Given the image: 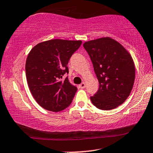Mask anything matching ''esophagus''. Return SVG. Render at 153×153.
<instances>
[{
  "mask_svg": "<svg viewBox=\"0 0 153 153\" xmlns=\"http://www.w3.org/2000/svg\"><path fill=\"white\" fill-rule=\"evenodd\" d=\"M79 88H81V89H84V88H85V82H82V83L79 85Z\"/></svg>",
  "mask_w": 153,
  "mask_h": 153,
  "instance_id": "esophagus-1",
  "label": "esophagus"
}]
</instances>
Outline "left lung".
<instances>
[{
  "label": "left lung",
  "mask_w": 153,
  "mask_h": 153,
  "mask_svg": "<svg viewBox=\"0 0 153 153\" xmlns=\"http://www.w3.org/2000/svg\"><path fill=\"white\" fill-rule=\"evenodd\" d=\"M83 47L99 82L98 91L91 97L92 102L100 110L117 108L133 87L135 69L131 56L121 44L108 37L85 42Z\"/></svg>",
  "instance_id": "8db88e82"
}]
</instances>
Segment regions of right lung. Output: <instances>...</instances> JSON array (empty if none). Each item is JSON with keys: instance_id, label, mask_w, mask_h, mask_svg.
I'll return each mask as SVG.
<instances>
[{"instance_id": "obj_1", "label": "right lung", "mask_w": 153, "mask_h": 153, "mask_svg": "<svg viewBox=\"0 0 153 153\" xmlns=\"http://www.w3.org/2000/svg\"><path fill=\"white\" fill-rule=\"evenodd\" d=\"M81 40L55 39L38 43L27 56L25 73L29 89L44 109L61 111L71 105L76 86L69 81L68 63L80 48Z\"/></svg>"}]
</instances>
